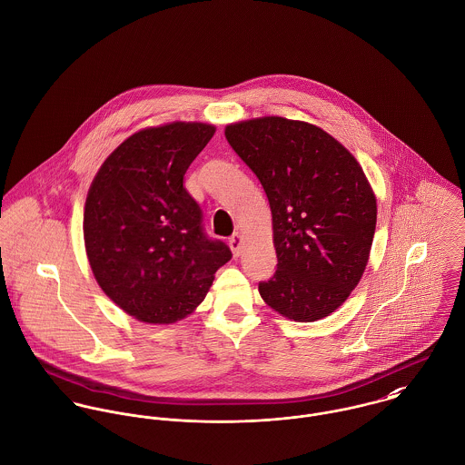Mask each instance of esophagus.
I'll use <instances>...</instances> for the list:
<instances>
[{"instance_id": "1", "label": "esophagus", "mask_w": 465, "mask_h": 465, "mask_svg": "<svg viewBox=\"0 0 465 465\" xmlns=\"http://www.w3.org/2000/svg\"><path fill=\"white\" fill-rule=\"evenodd\" d=\"M229 245L234 252V256H240L242 254V249H243V236L240 232H234L231 238H229Z\"/></svg>"}]
</instances>
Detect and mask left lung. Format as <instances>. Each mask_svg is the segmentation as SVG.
<instances>
[{
    "instance_id": "8db88e82",
    "label": "left lung",
    "mask_w": 465,
    "mask_h": 465,
    "mask_svg": "<svg viewBox=\"0 0 465 465\" xmlns=\"http://www.w3.org/2000/svg\"><path fill=\"white\" fill-rule=\"evenodd\" d=\"M260 179L272 211L277 270L260 282L266 304L315 322L345 302L369 262L376 197L352 153L322 129L279 116L225 127Z\"/></svg>"
}]
</instances>
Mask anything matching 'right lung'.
I'll return each mask as SVG.
<instances>
[{
    "mask_svg": "<svg viewBox=\"0 0 465 465\" xmlns=\"http://www.w3.org/2000/svg\"><path fill=\"white\" fill-rule=\"evenodd\" d=\"M214 134L173 122L125 139L98 170L84 209V242L94 279L124 312L172 324L203 301L232 254L211 240L184 173Z\"/></svg>",
    "mask_w": 465,
    "mask_h": 465,
    "instance_id": "obj_1",
    "label": "right lung"
}]
</instances>
